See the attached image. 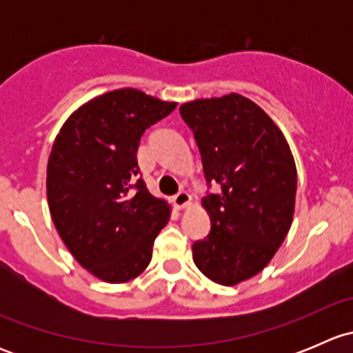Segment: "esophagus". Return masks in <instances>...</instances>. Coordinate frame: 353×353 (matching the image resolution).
I'll return each instance as SVG.
<instances>
[{
	"mask_svg": "<svg viewBox=\"0 0 353 353\" xmlns=\"http://www.w3.org/2000/svg\"><path fill=\"white\" fill-rule=\"evenodd\" d=\"M172 201H174V206H176V208L183 210L191 203V196L186 193V191H179L177 194H174Z\"/></svg>",
	"mask_w": 353,
	"mask_h": 353,
	"instance_id": "34e87169",
	"label": "esophagus"
}]
</instances>
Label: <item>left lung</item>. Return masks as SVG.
<instances>
[{
  "instance_id": "1",
  "label": "left lung",
  "mask_w": 353,
  "mask_h": 353,
  "mask_svg": "<svg viewBox=\"0 0 353 353\" xmlns=\"http://www.w3.org/2000/svg\"><path fill=\"white\" fill-rule=\"evenodd\" d=\"M179 112L194 134L208 188H220L201 199L212 229L193 244L194 265L213 282L236 285L268 265L290 229L294 157L268 114L243 95L199 99Z\"/></svg>"
}]
</instances>
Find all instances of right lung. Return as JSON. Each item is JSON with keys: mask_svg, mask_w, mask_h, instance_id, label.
<instances>
[{"mask_svg": "<svg viewBox=\"0 0 353 353\" xmlns=\"http://www.w3.org/2000/svg\"><path fill=\"white\" fill-rule=\"evenodd\" d=\"M176 105L137 88L108 92L74 110L52 145V222L74 259L104 282L137 279L169 222V205L140 177L137 152L145 131Z\"/></svg>", "mask_w": 353, "mask_h": 353, "instance_id": "obj_1", "label": "right lung"}]
</instances>
